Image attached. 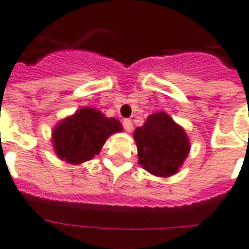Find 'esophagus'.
I'll return each instance as SVG.
<instances>
[{
  "mask_svg": "<svg viewBox=\"0 0 249 249\" xmlns=\"http://www.w3.org/2000/svg\"><path fill=\"white\" fill-rule=\"evenodd\" d=\"M123 125H124V129L126 130V131H131L133 130V122L129 119H125L124 122H123Z\"/></svg>",
  "mask_w": 249,
  "mask_h": 249,
  "instance_id": "34e87169",
  "label": "esophagus"
}]
</instances>
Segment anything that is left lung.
I'll use <instances>...</instances> for the list:
<instances>
[{
  "label": "left lung",
  "instance_id": "obj_1",
  "mask_svg": "<svg viewBox=\"0 0 249 249\" xmlns=\"http://www.w3.org/2000/svg\"><path fill=\"white\" fill-rule=\"evenodd\" d=\"M133 136L138 147L139 165L158 178L178 174L191 149L185 129L165 111L147 116Z\"/></svg>",
  "mask_w": 249,
  "mask_h": 249
}]
</instances>
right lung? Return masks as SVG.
Segmentation results:
<instances>
[{"label":"right lung","mask_w":249,"mask_h":249,"mask_svg":"<svg viewBox=\"0 0 249 249\" xmlns=\"http://www.w3.org/2000/svg\"><path fill=\"white\" fill-rule=\"evenodd\" d=\"M122 131L123 125L118 119L107 118L98 109L83 107L53 127V149L62 161L80 165L95 158L109 136Z\"/></svg>","instance_id":"add662e5"}]
</instances>
